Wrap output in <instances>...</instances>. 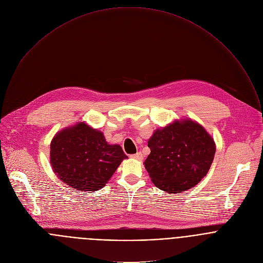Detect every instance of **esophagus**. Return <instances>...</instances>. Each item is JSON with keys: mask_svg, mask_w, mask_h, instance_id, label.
<instances>
[{"mask_svg": "<svg viewBox=\"0 0 263 263\" xmlns=\"http://www.w3.org/2000/svg\"><path fill=\"white\" fill-rule=\"evenodd\" d=\"M130 157L134 158V159H137V160H143V154H142L141 152H138V153H136V154H133Z\"/></svg>", "mask_w": 263, "mask_h": 263, "instance_id": "34e87169", "label": "esophagus"}]
</instances>
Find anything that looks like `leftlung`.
<instances>
[{"label":"left lung","instance_id":"1","mask_svg":"<svg viewBox=\"0 0 263 263\" xmlns=\"http://www.w3.org/2000/svg\"><path fill=\"white\" fill-rule=\"evenodd\" d=\"M145 167L160 190L179 193L194 187L209 172L216 152L205 129L192 120L157 129L148 141Z\"/></svg>","mask_w":263,"mask_h":263}]
</instances>
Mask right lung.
Listing matches in <instances>:
<instances>
[{"label": "right lung", "mask_w": 263, "mask_h": 263, "mask_svg": "<svg viewBox=\"0 0 263 263\" xmlns=\"http://www.w3.org/2000/svg\"><path fill=\"white\" fill-rule=\"evenodd\" d=\"M50 162L59 178L77 190L103 188L120 162L127 158L119 145L84 122L59 133L51 142Z\"/></svg>", "instance_id": "1"}]
</instances>
